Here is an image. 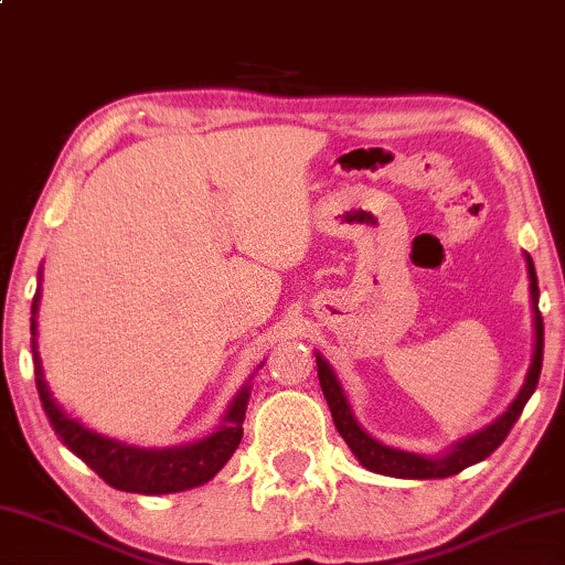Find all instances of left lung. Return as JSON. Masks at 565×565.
I'll return each instance as SVG.
<instances>
[{"label": "left lung", "mask_w": 565, "mask_h": 565, "mask_svg": "<svg viewBox=\"0 0 565 565\" xmlns=\"http://www.w3.org/2000/svg\"><path fill=\"white\" fill-rule=\"evenodd\" d=\"M525 263H529V277H531V298H533V322H535V345H533V363L529 370V377H525L523 391L518 393L511 408H508L501 418H498L493 425H488L486 430L476 433L468 440L458 443L446 458H425V456H415V452H405V450H395L387 448L383 443H377L375 438H370L367 433L360 428L358 420L353 418V411L343 395V387H340L335 373L332 367L318 358V377H320V387L322 395L330 405L332 413V423L340 436L345 438L350 450L355 452V458L363 463L367 470L381 476H393V478H413V480H425V478H450L466 470L468 466L480 463L486 460L491 452L501 446V443L508 438V433L515 425V420L521 418V413L529 403V397L533 395L535 385H539L541 377V365H543V318L539 310V277H535V267L531 255H525Z\"/></svg>", "instance_id": "8db88e82"}]
</instances>
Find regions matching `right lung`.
<instances>
[{
	"mask_svg": "<svg viewBox=\"0 0 565 565\" xmlns=\"http://www.w3.org/2000/svg\"><path fill=\"white\" fill-rule=\"evenodd\" d=\"M40 295H34L32 316L36 312ZM32 335H36V320L32 318ZM34 350V375L40 401L47 413L50 425L57 433L60 440L67 446L74 456L85 460L95 473L105 480L107 486L127 493H178L207 483L217 470L227 463L235 448L243 440V420L247 408V387L235 397L233 408H230L225 425L200 443L184 448H168V450H145L127 446L113 438L97 436L85 425L72 420L67 413H62L57 403L52 401L50 387L42 377V365L36 358V343L32 340Z\"/></svg>",
	"mask_w": 565,
	"mask_h": 565,
	"instance_id": "obj_1",
	"label": "right lung"
}]
</instances>
